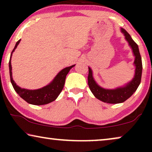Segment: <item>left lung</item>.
<instances>
[{
  "label": "left lung",
  "mask_w": 152,
  "mask_h": 152,
  "mask_svg": "<svg viewBox=\"0 0 152 152\" xmlns=\"http://www.w3.org/2000/svg\"><path fill=\"white\" fill-rule=\"evenodd\" d=\"M121 30L124 34L126 41H128L132 47L135 57H136L134 61L135 66H136V72H135L134 78L133 79L132 82H130L122 88H118L113 89V90L102 88L95 83L92 75V70L90 68H88V84L91 92L93 93V94L95 95L96 98L104 102L109 104L124 102L134 94L141 82L142 64L138 46L137 43L132 39L130 34L124 29L121 28Z\"/></svg>",
  "instance_id": "1"
}]
</instances>
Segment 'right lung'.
I'll use <instances>...</instances> for the list:
<instances>
[{"label": "right lung", "mask_w": 152, "mask_h": 152, "mask_svg": "<svg viewBox=\"0 0 152 152\" xmlns=\"http://www.w3.org/2000/svg\"><path fill=\"white\" fill-rule=\"evenodd\" d=\"M20 40L16 42L14 48L12 50L11 55H10V59L9 61V68H10V75L11 83L13 86L14 90L18 93V95L26 101L27 102L31 104L34 105H43L52 102L57 99L59 96L60 93L61 92L62 89L64 88V84H65L66 77L70 71V70L75 66V65L70 66L64 68L61 70L54 80L48 86L43 87L42 88L37 89V90H28V89H24L20 88L18 86L14 81L12 79V65H11V57L12 53L14 50L16 48Z\"/></svg>", "instance_id": "1"}]
</instances>
